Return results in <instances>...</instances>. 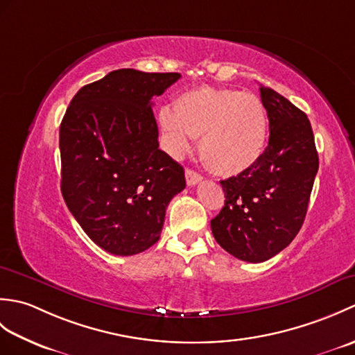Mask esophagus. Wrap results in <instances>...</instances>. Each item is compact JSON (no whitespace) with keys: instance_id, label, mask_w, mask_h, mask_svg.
<instances>
[{"instance_id":"1","label":"esophagus","mask_w":355,"mask_h":355,"mask_svg":"<svg viewBox=\"0 0 355 355\" xmlns=\"http://www.w3.org/2000/svg\"><path fill=\"white\" fill-rule=\"evenodd\" d=\"M201 180H202V177L200 175L198 172H195L192 169H186V182H187V184L195 186V184H198Z\"/></svg>"}]
</instances>
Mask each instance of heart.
Listing matches in <instances>:
<instances>
[{"label": "heart", "instance_id": "obj_1", "mask_svg": "<svg viewBox=\"0 0 355 355\" xmlns=\"http://www.w3.org/2000/svg\"><path fill=\"white\" fill-rule=\"evenodd\" d=\"M158 122L173 154L201 137V155L212 171L236 175L261 157L267 139V112L259 97L236 89L198 87L164 107Z\"/></svg>", "mask_w": 355, "mask_h": 355}]
</instances>
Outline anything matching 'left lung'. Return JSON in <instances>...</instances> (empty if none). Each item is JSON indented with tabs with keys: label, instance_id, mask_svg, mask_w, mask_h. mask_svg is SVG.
<instances>
[{
	"label": "left lung",
	"instance_id": "1",
	"mask_svg": "<svg viewBox=\"0 0 355 355\" xmlns=\"http://www.w3.org/2000/svg\"><path fill=\"white\" fill-rule=\"evenodd\" d=\"M270 120L266 150L250 168L223 180L224 207L210 227L225 252L263 262L288 245L302 227L319 155L304 111L268 87H259Z\"/></svg>",
	"mask_w": 355,
	"mask_h": 355
}]
</instances>
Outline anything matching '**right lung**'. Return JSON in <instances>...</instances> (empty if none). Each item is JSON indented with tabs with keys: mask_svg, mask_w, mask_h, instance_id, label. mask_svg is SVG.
Wrapping results in <instances>:
<instances>
[{
	"mask_svg": "<svg viewBox=\"0 0 355 355\" xmlns=\"http://www.w3.org/2000/svg\"><path fill=\"white\" fill-rule=\"evenodd\" d=\"M180 73L122 69L82 87L59 130L61 191L71 215L105 252L131 256L160 239L184 169L158 149L153 97Z\"/></svg>",
	"mask_w": 355,
	"mask_h": 355,
	"instance_id": "add662e5",
	"label": "right lung"
}]
</instances>
